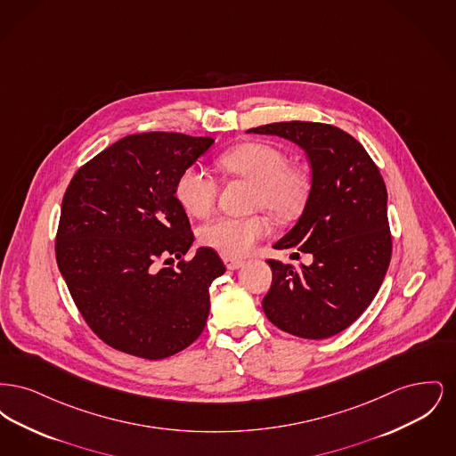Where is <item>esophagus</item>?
I'll return each mask as SVG.
<instances>
[{
  "label": "esophagus",
  "instance_id": "34e87169",
  "mask_svg": "<svg viewBox=\"0 0 456 456\" xmlns=\"http://www.w3.org/2000/svg\"><path fill=\"white\" fill-rule=\"evenodd\" d=\"M222 260H224L225 266H227L229 270H238V268H240V266L244 265V261L238 260V258H227V256H224Z\"/></svg>",
  "mask_w": 456,
  "mask_h": 456
}]
</instances>
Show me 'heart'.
<instances>
[{
    "label": "heart",
    "mask_w": 456,
    "mask_h": 456,
    "mask_svg": "<svg viewBox=\"0 0 456 456\" xmlns=\"http://www.w3.org/2000/svg\"><path fill=\"white\" fill-rule=\"evenodd\" d=\"M224 173L255 183L253 208H263L281 222H290L303 214L311 195V177L301 167L289 166L282 149L266 142H246L218 157ZM217 181L203 169L190 166L179 174L175 198L193 217H208L217 203ZM272 232L266 216L218 217L200 231L203 246L227 258L248 256L258 240Z\"/></svg>",
    "instance_id": "1"
}]
</instances>
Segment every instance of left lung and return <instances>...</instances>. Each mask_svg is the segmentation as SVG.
I'll return each mask as SVG.
<instances>
[{
  "instance_id": "obj_1",
  "label": "left lung",
  "mask_w": 456,
  "mask_h": 456,
  "mask_svg": "<svg viewBox=\"0 0 456 456\" xmlns=\"http://www.w3.org/2000/svg\"><path fill=\"white\" fill-rule=\"evenodd\" d=\"M248 131L297 143L313 171L303 216L273 248L311 253L314 261L296 268L266 260L273 279L263 311L290 335L333 337L366 311L390 265L383 175L352 134L331 125L283 121Z\"/></svg>"
}]
</instances>
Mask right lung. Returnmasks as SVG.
I'll return each mask as SVG.
<instances>
[{
    "instance_id": "obj_1",
    "label": "right lung",
    "mask_w": 456,
    "mask_h": 456,
    "mask_svg": "<svg viewBox=\"0 0 456 456\" xmlns=\"http://www.w3.org/2000/svg\"><path fill=\"white\" fill-rule=\"evenodd\" d=\"M212 143L210 136L134 133L71 177L56 261L86 323L109 347L166 359L191 346L207 325L208 289L225 266L210 248L183 258L193 231L175 183Z\"/></svg>"
}]
</instances>
